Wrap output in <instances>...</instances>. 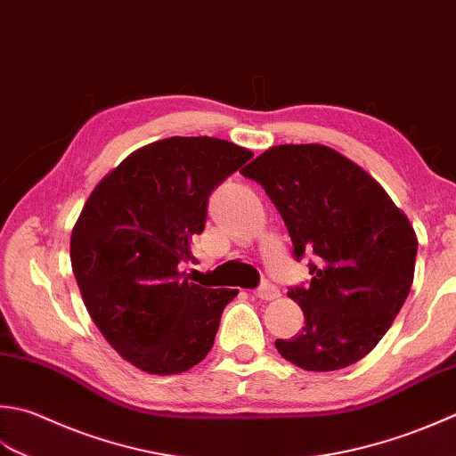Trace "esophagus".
I'll use <instances>...</instances> for the list:
<instances>
[{
	"mask_svg": "<svg viewBox=\"0 0 456 456\" xmlns=\"http://www.w3.org/2000/svg\"><path fill=\"white\" fill-rule=\"evenodd\" d=\"M279 294H281L279 289H276L273 282H266V281L255 290V297L261 300H274V298H279Z\"/></svg>",
	"mask_w": 456,
	"mask_h": 456,
	"instance_id": "obj_1",
	"label": "esophagus"
}]
</instances>
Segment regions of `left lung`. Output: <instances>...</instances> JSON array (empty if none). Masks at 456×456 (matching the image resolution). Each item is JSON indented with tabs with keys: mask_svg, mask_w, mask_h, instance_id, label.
<instances>
[{
	"mask_svg": "<svg viewBox=\"0 0 456 456\" xmlns=\"http://www.w3.org/2000/svg\"><path fill=\"white\" fill-rule=\"evenodd\" d=\"M279 209L308 284L289 289L305 328L274 346L306 371H334L378 346L411 290L417 237L386 190L360 166L320 144L274 146L243 172Z\"/></svg>",
	"mask_w": 456,
	"mask_h": 456,
	"instance_id": "8db88e82",
	"label": "left lung"
}]
</instances>
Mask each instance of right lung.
Returning a JSON list of instances; mask_svg holds the SVG:
<instances>
[{"instance_id": "add662e5", "label": "right lung", "mask_w": 456, "mask_h": 456, "mask_svg": "<svg viewBox=\"0 0 456 456\" xmlns=\"http://www.w3.org/2000/svg\"><path fill=\"white\" fill-rule=\"evenodd\" d=\"M253 158L233 142L166 138L130 154L94 187L70 237V263L93 322L138 370L172 376L209 354L231 289L183 279L209 195Z\"/></svg>"}]
</instances>
